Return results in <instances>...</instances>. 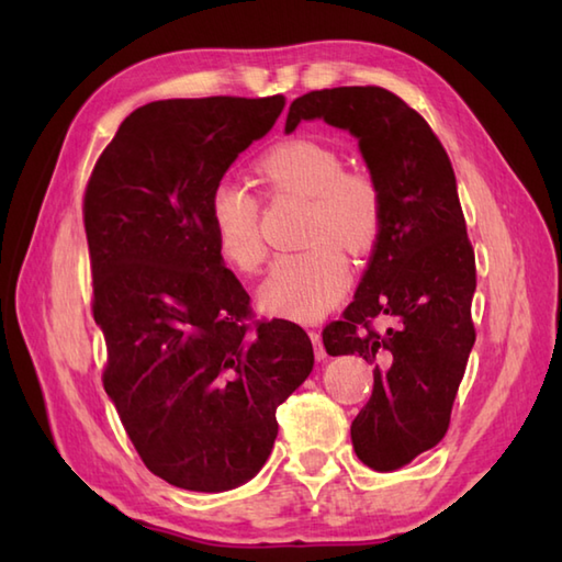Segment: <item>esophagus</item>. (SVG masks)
Listing matches in <instances>:
<instances>
[{"instance_id":"obj_1","label":"esophagus","mask_w":562,"mask_h":562,"mask_svg":"<svg viewBox=\"0 0 562 562\" xmlns=\"http://www.w3.org/2000/svg\"><path fill=\"white\" fill-rule=\"evenodd\" d=\"M308 338H312V342H314L316 360H326V350H324V342H321V333L312 330V333H308Z\"/></svg>"}]
</instances>
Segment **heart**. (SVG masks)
Wrapping results in <instances>:
<instances>
[{"instance_id":"heart-1","label":"heart","mask_w":562,"mask_h":562,"mask_svg":"<svg viewBox=\"0 0 562 562\" xmlns=\"http://www.w3.org/2000/svg\"><path fill=\"white\" fill-rule=\"evenodd\" d=\"M256 173L270 195L306 200L302 241L296 254L272 262L258 302L272 316L316 321L348 290L352 258L369 256L384 229V200L372 178L345 171L342 157L316 139L278 142L256 161ZM210 229L220 256L241 272H256L266 260L258 229V200L236 183H217L207 202Z\"/></svg>"}]
</instances>
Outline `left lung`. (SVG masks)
<instances>
[{
    "mask_svg": "<svg viewBox=\"0 0 562 562\" xmlns=\"http://www.w3.org/2000/svg\"><path fill=\"white\" fill-rule=\"evenodd\" d=\"M316 117L357 137L384 200L379 244L342 318L324 328V345L333 357L374 364L352 447L369 469L396 471L449 429L475 342L473 246L451 161L420 113L381 87L321 89L292 101L284 133Z\"/></svg>",
    "mask_w": 562,
    "mask_h": 562,
    "instance_id": "8db88e82",
    "label": "left lung"
}]
</instances>
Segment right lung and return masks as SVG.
<instances>
[{"label":"right lung","instance_id":"add662e5","mask_svg":"<svg viewBox=\"0 0 562 562\" xmlns=\"http://www.w3.org/2000/svg\"><path fill=\"white\" fill-rule=\"evenodd\" d=\"M284 97L169 99L130 113L83 193L103 389L147 469L183 491L222 493L268 461L274 411L314 369L292 321H250L224 268L210 193Z\"/></svg>","mask_w":562,"mask_h":562}]
</instances>
